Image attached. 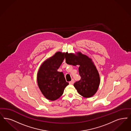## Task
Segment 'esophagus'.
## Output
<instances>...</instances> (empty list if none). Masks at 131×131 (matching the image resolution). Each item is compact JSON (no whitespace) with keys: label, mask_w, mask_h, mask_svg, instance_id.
I'll use <instances>...</instances> for the list:
<instances>
[{"label":"esophagus","mask_w":131,"mask_h":131,"mask_svg":"<svg viewBox=\"0 0 131 131\" xmlns=\"http://www.w3.org/2000/svg\"><path fill=\"white\" fill-rule=\"evenodd\" d=\"M73 83H74V80L73 79H72V81L69 82V84H73Z\"/></svg>","instance_id":"obj_1"}]
</instances>
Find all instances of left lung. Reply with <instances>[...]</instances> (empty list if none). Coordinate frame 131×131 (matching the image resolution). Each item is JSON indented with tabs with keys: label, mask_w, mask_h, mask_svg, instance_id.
<instances>
[{
	"label": "left lung",
	"mask_w": 131,
	"mask_h": 131,
	"mask_svg": "<svg viewBox=\"0 0 131 131\" xmlns=\"http://www.w3.org/2000/svg\"><path fill=\"white\" fill-rule=\"evenodd\" d=\"M76 53L66 52L65 54L66 62L73 66L79 65V73L81 79L74 83V87L79 94L84 97H91L99 88L100 74L92 59L81 52Z\"/></svg>",
	"instance_id": "1"
}]
</instances>
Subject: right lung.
I'll use <instances>...</instances> for the list:
<instances>
[{"label":"right lung","mask_w":131,"mask_h":131,"mask_svg":"<svg viewBox=\"0 0 131 131\" xmlns=\"http://www.w3.org/2000/svg\"><path fill=\"white\" fill-rule=\"evenodd\" d=\"M65 54L64 52H56L43 62L37 73L38 86L42 94L50 100L59 99L69 84L63 73L58 71L65 58Z\"/></svg>","instance_id":"obj_1"}]
</instances>
